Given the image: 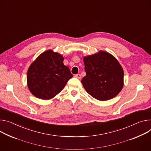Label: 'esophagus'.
I'll return each instance as SVG.
<instances>
[{
	"instance_id": "esophagus-1",
	"label": "esophagus",
	"mask_w": 151,
	"mask_h": 151,
	"mask_svg": "<svg viewBox=\"0 0 151 151\" xmlns=\"http://www.w3.org/2000/svg\"><path fill=\"white\" fill-rule=\"evenodd\" d=\"M75 77H76V78H77L78 79H80L81 78V76L80 74H77V75H75Z\"/></svg>"
}]
</instances>
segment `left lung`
I'll return each mask as SVG.
<instances>
[{
  "mask_svg": "<svg viewBox=\"0 0 151 151\" xmlns=\"http://www.w3.org/2000/svg\"><path fill=\"white\" fill-rule=\"evenodd\" d=\"M86 76L81 81L86 91L96 99L114 98L123 87V68L118 60L107 52L100 50L83 58Z\"/></svg>",
  "mask_w": 151,
  "mask_h": 151,
  "instance_id": "8db88e82",
  "label": "left lung"
}]
</instances>
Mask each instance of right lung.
Listing matches in <instances>:
<instances>
[{
    "instance_id": "right-lung-1",
    "label": "right lung",
    "mask_w": 151,
    "mask_h": 151,
    "mask_svg": "<svg viewBox=\"0 0 151 151\" xmlns=\"http://www.w3.org/2000/svg\"><path fill=\"white\" fill-rule=\"evenodd\" d=\"M61 54L49 49L45 51L30 65L27 72V85L31 93L40 99L53 98L73 77L63 63Z\"/></svg>"
}]
</instances>
